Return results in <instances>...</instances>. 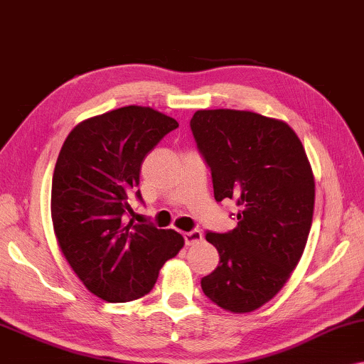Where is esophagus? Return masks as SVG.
Wrapping results in <instances>:
<instances>
[{"label": "esophagus", "mask_w": 364, "mask_h": 364, "mask_svg": "<svg viewBox=\"0 0 364 364\" xmlns=\"http://www.w3.org/2000/svg\"><path fill=\"white\" fill-rule=\"evenodd\" d=\"M183 239H186V244L187 245H193V244H198L201 239H203V234L197 229H193V231H188V232H183Z\"/></svg>", "instance_id": "1"}]
</instances>
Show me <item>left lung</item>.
Instances as JSON below:
<instances>
[{"mask_svg":"<svg viewBox=\"0 0 364 364\" xmlns=\"http://www.w3.org/2000/svg\"><path fill=\"white\" fill-rule=\"evenodd\" d=\"M190 128L215 200L239 206L232 231L206 232L220 265L201 289L223 309L252 312L284 287L304 252L316 198L309 159L287 122L255 112L197 110Z\"/></svg>","mask_w":364,"mask_h":364,"instance_id":"obj_1","label":"left lung"}]
</instances>
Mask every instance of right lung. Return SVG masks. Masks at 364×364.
<instances>
[{"instance_id": "add662e5", "label": "right lung", "mask_w": 364, "mask_h": 364, "mask_svg": "<svg viewBox=\"0 0 364 364\" xmlns=\"http://www.w3.org/2000/svg\"><path fill=\"white\" fill-rule=\"evenodd\" d=\"M177 127L158 110L127 105L77 124L61 146L52 181L55 237L82 284L109 303L148 294L183 247L174 229L125 221L130 198L141 200L143 159Z\"/></svg>"}]
</instances>
